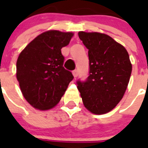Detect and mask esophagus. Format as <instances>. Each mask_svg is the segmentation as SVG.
<instances>
[{"label": "esophagus", "mask_w": 148, "mask_h": 148, "mask_svg": "<svg viewBox=\"0 0 148 148\" xmlns=\"http://www.w3.org/2000/svg\"><path fill=\"white\" fill-rule=\"evenodd\" d=\"M73 76H74V78H76L78 75V71H77V70H74V71L73 72Z\"/></svg>", "instance_id": "34e87169"}]
</instances>
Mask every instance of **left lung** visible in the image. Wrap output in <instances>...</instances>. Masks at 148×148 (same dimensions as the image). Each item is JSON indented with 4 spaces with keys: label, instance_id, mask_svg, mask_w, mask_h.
<instances>
[{
    "label": "left lung",
    "instance_id": "obj_1",
    "mask_svg": "<svg viewBox=\"0 0 148 148\" xmlns=\"http://www.w3.org/2000/svg\"><path fill=\"white\" fill-rule=\"evenodd\" d=\"M78 37L88 49L90 75L78 81L82 101L90 112L102 115L116 108L125 93L132 64L124 46L104 33L78 32Z\"/></svg>",
    "mask_w": 148,
    "mask_h": 148
}]
</instances>
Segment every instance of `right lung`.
<instances>
[{
	"label": "right lung",
	"mask_w": 148,
	"mask_h": 148,
	"mask_svg": "<svg viewBox=\"0 0 148 148\" xmlns=\"http://www.w3.org/2000/svg\"><path fill=\"white\" fill-rule=\"evenodd\" d=\"M74 33L48 30L21 52L16 63V78L21 91L34 108L48 110L57 105L73 79L65 70L61 48L69 44Z\"/></svg>",
	"instance_id": "add662e5"
}]
</instances>
